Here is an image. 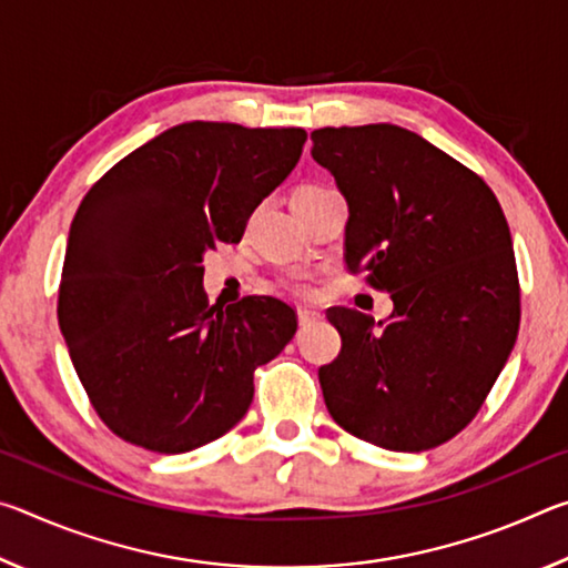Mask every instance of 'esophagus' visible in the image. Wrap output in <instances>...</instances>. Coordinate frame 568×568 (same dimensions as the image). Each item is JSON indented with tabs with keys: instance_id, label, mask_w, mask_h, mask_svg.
<instances>
[{
	"instance_id": "34e87169",
	"label": "esophagus",
	"mask_w": 568,
	"mask_h": 568,
	"mask_svg": "<svg viewBox=\"0 0 568 568\" xmlns=\"http://www.w3.org/2000/svg\"><path fill=\"white\" fill-rule=\"evenodd\" d=\"M315 321H321V313H315V311H307V307H301V311H297V323L303 325H313Z\"/></svg>"
}]
</instances>
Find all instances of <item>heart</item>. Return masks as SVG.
<instances>
[{"label": "heart", "mask_w": 568, "mask_h": 568, "mask_svg": "<svg viewBox=\"0 0 568 568\" xmlns=\"http://www.w3.org/2000/svg\"><path fill=\"white\" fill-rule=\"evenodd\" d=\"M311 190H318V187H315V185H303V187H297L295 192H311ZM283 285L291 287V291L297 293V295H311V281H307L305 273H287L283 277Z\"/></svg>", "instance_id": "b5f03b06"}]
</instances>
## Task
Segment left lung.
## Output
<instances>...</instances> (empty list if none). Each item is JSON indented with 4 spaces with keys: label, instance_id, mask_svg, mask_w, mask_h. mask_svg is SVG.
<instances>
[{
    "label": "left lung",
    "instance_id": "obj_1",
    "mask_svg": "<svg viewBox=\"0 0 568 568\" xmlns=\"http://www.w3.org/2000/svg\"><path fill=\"white\" fill-rule=\"evenodd\" d=\"M348 203L345 265L390 293V318L331 307L338 358L318 371L333 420L388 450L460 434L514 351L521 321L511 233L491 187L398 124L311 132Z\"/></svg>",
    "mask_w": 568,
    "mask_h": 568
}]
</instances>
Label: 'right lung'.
<instances>
[{"instance_id":"right-lung-1","label":"right lung","mask_w":568,"mask_h":568,"mask_svg":"<svg viewBox=\"0 0 568 568\" xmlns=\"http://www.w3.org/2000/svg\"><path fill=\"white\" fill-rule=\"evenodd\" d=\"M307 132L185 122L104 172L67 240L57 318L90 403L112 434L155 454L225 436L253 373L297 331L271 295L207 305L203 255L240 243L291 175Z\"/></svg>"}]
</instances>
